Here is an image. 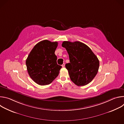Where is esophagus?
I'll return each mask as SVG.
<instances>
[{
  "instance_id": "1",
  "label": "esophagus",
  "mask_w": 124,
  "mask_h": 124,
  "mask_svg": "<svg viewBox=\"0 0 124 124\" xmlns=\"http://www.w3.org/2000/svg\"><path fill=\"white\" fill-rule=\"evenodd\" d=\"M65 63H63V64L62 65V67H65Z\"/></svg>"
}]
</instances>
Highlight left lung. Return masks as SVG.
I'll use <instances>...</instances> for the list:
<instances>
[{
  "label": "left lung",
  "mask_w": 124,
  "mask_h": 124,
  "mask_svg": "<svg viewBox=\"0 0 124 124\" xmlns=\"http://www.w3.org/2000/svg\"><path fill=\"white\" fill-rule=\"evenodd\" d=\"M62 46L69 54L70 63L66 64L70 78L77 85L84 86L90 83L96 76L99 61L92 50L78 41H64Z\"/></svg>",
  "instance_id": "left-lung-1"
}]
</instances>
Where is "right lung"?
Masks as SVG:
<instances>
[{"instance_id": "1", "label": "right lung", "mask_w": 124, "mask_h": 124, "mask_svg": "<svg viewBox=\"0 0 124 124\" xmlns=\"http://www.w3.org/2000/svg\"><path fill=\"white\" fill-rule=\"evenodd\" d=\"M57 46V42L41 41L34 46L26 60L30 77L39 85L49 84L59 74L62 66L57 64L54 54Z\"/></svg>"}]
</instances>
